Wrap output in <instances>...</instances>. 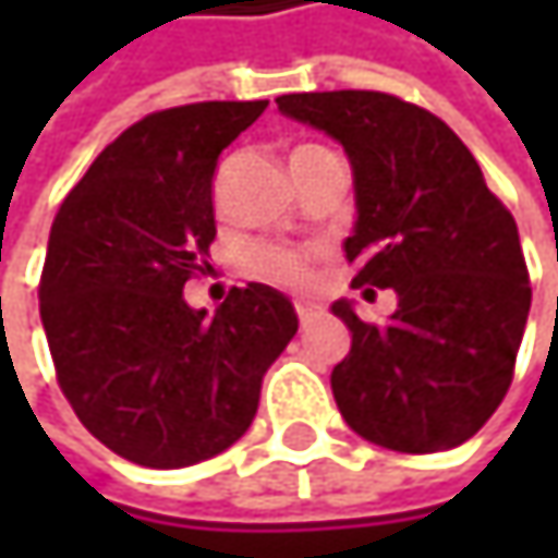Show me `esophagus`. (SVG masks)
Listing matches in <instances>:
<instances>
[{
	"instance_id": "1",
	"label": "esophagus",
	"mask_w": 558,
	"mask_h": 558,
	"mask_svg": "<svg viewBox=\"0 0 558 558\" xmlns=\"http://www.w3.org/2000/svg\"><path fill=\"white\" fill-rule=\"evenodd\" d=\"M293 310H296V316H300V323H303V326H310L313 319H319V316H323V306H319V303H313V300H296V303H293Z\"/></svg>"
}]
</instances>
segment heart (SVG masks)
<instances>
[{"instance_id":"obj_1","label":"heart","mask_w":558,"mask_h":558,"mask_svg":"<svg viewBox=\"0 0 558 558\" xmlns=\"http://www.w3.org/2000/svg\"><path fill=\"white\" fill-rule=\"evenodd\" d=\"M313 148V145H310ZM306 151V148H300ZM252 268L262 275V278L283 283V287H303L310 280V265L300 252H290V248H258L252 255Z\"/></svg>"}]
</instances>
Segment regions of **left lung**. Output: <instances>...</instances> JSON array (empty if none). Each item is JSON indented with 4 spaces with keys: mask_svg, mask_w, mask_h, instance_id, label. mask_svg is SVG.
<instances>
[{
    "mask_svg": "<svg viewBox=\"0 0 558 558\" xmlns=\"http://www.w3.org/2000/svg\"><path fill=\"white\" fill-rule=\"evenodd\" d=\"M278 109L345 148L359 216L342 248L355 287L397 293L378 326L352 300L332 303L352 332L332 368L339 413L393 452L462 446L510 388L530 313L513 216L462 138L413 102L336 89L278 96Z\"/></svg>",
    "mask_w": 558,
    "mask_h": 558,
    "instance_id": "1",
    "label": "left lung"
}]
</instances>
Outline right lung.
<instances>
[{
  "instance_id": "1",
  "label": "right lung",
  "mask_w": 558,
  "mask_h": 558,
  "mask_svg": "<svg viewBox=\"0 0 558 558\" xmlns=\"http://www.w3.org/2000/svg\"><path fill=\"white\" fill-rule=\"evenodd\" d=\"M265 109L151 112L57 209L38 290L57 381L80 423L135 465L183 469L242 439L296 336L293 303L268 283L235 287L213 316L183 300L216 239L219 155Z\"/></svg>"
}]
</instances>
